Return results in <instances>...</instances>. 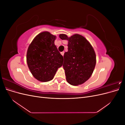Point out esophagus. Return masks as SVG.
Instances as JSON below:
<instances>
[{
  "mask_svg": "<svg viewBox=\"0 0 125 125\" xmlns=\"http://www.w3.org/2000/svg\"><path fill=\"white\" fill-rule=\"evenodd\" d=\"M64 52H60V54H62V56H63V55H64Z\"/></svg>",
  "mask_w": 125,
  "mask_h": 125,
  "instance_id": "1",
  "label": "esophagus"
}]
</instances>
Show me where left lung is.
Returning a JSON list of instances; mask_svg holds the SVG:
<instances>
[{"mask_svg": "<svg viewBox=\"0 0 125 125\" xmlns=\"http://www.w3.org/2000/svg\"><path fill=\"white\" fill-rule=\"evenodd\" d=\"M59 37L68 41L63 63L66 80L71 85L82 84L91 76L95 68L96 55L94 49L84 37L78 34L70 37L61 34Z\"/></svg>", "mask_w": 125, "mask_h": 125, "instance_id": "obj_1", "label": "left lung"}]
</instances>
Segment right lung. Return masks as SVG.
I'll use <instances>...</instances> for the list:
<instances>
[{"instance_id":"obj_1","label":"right lung","mask_w":125,"mask_h":125,"mask_svg":"<svg viewBox=\"0 0 125 125\" xmlns=\"http://www.w3.org/2000/svg\"><path fill=\"white\" fill-rule=\"evenodd\" d=\"M56 36L43 32L36 35L30 44L26 54V62L31 73L37 80H52L63 61L55 45Z\"/></svg>"}]
</instances>
